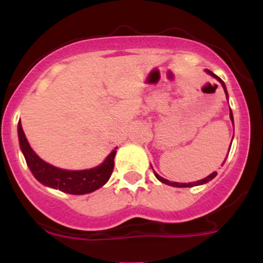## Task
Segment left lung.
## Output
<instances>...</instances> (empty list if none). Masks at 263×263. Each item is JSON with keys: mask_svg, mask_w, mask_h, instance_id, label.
<instances>
[{"mask_svg": "<svg viewBox=\"0 0 263 263\" xmlns=\"http://www.w3.org/2000/svg\"><path fill=\"white\" fill-rule=\"evenodd\" d=\"M206 73L208 74H210L211 77H214L215 78V79H218L220 83H221V85H222V87H224V91H225V93H226V98H228V92H226V87H225V84H224V81H222L221 79H220L219 77H216L215 74L213 73V71H210V70H208L206 69ZM230 119H231V121H232V123H234V117H232V112H231V108H230ZM232 142V141H231ZM230 147H231V144H230ZM230 151V149H229ZM225 163V162H224ZM216 172H214V173H211L210 176H208L206 178H204V179H201V180H198V182H193V183H177V182H170V180H167V179H164V178H162L161 176H158V174L156 173L155 172V176L157 177V179L158 180H161L162 183H164V184H168V185H172V186H178V188H186V186H195V185H200V184H205V183H208L209 182V180H211L213 179V178H215L216 177Z\"/></svg>", "mask_w": 263, "mask_h": 263, "instance_id": "8db88e82", "label": "left lung"}]
</instances>
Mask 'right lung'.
Instances as JSON below:
<instances>
[{
    "instance_id": "1",
    "label": "right lung",
    "mask_w": 263,
    "mask_h": 263,
    "mask_svg": "<svg viewBox=\"0 0 263 263\" xmlns=\"http://www.w3.org/2000/svg\"><path fill=\"white\" fill-rule=\"evenodd\" d=\"M18 138H20L21 149H22L23 156H25L27 164H28L33 176L42 184L50 186V188L59 189L60 192L68 193V194H87V193L101 188L112 174L114 158L116 151H112L102 164L92 168V170L65 171L44 162L35 155L27 141L21 122L18 123Z\"/></svg>"
}]
</instances>
